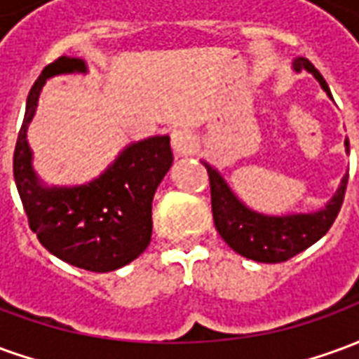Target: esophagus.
<instances>
[{
	"label": "esophagus",
	"instance_id": "34e87169",
	"mask_svg": "<svg viewBox=\"0 0 359 359\" xmlns=\"http://www.w3.org/2000/svg\"><path fill=\"white\" fill-rule=\"evenodd\" d=\"M171 148L177 156H190L196 149L194 134L188 128H177L171 133Z\"/></svg>",
	"mask_w": 359,
	"mask_h": 359
}]
</instances>
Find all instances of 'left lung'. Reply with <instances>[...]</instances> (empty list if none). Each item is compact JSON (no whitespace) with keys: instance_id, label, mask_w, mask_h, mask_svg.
Wrapping results in <instances>:
<instances>
[{"instance_id":"left-lung-1","label":"left lung","mask_w":359,"mask_h":359,"mask_svg":"<svg viewBox=\"0 0 359 359\" xmlns=\"http://www.w3.org/2000/svg\"><path fill=\"white\" fill-rule=\"evenodd\" d=\"M292 69L294 71L304 69L313 74L327 95L332 97L331 90L321 73L308 59L296 57L292 61ZM344 146H346V154H350L348 138L344 140ZM203 165L210 175L211 210H213V221H215L217 233L236 254L254 262H262V264L286 262L309 248L311 244H316L319 238H323L339 215L348 184L346 172L340 180L339 190L321 210L311 211V213L267 215L262 211L252 210L242 202L213 165L208 161H203Z\"/></svg>"}]
</instances>
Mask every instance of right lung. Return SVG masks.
<instances>
[{"label":"right lung","mask_w":359,"mask_h":359,"mask_svg":"<svg viewBox=\"0 0 359 359\" xmlns=\"http://www.w3.org/2000/svg\"><path fill=\"white\" fill-rule=\"evenodd\" d=\"M81 57H59L46 67L27 97L13 172L28 225L43 248L67 264L107 273L130 264L151 241V202L172 165L169 136L128 144L105 171L79 187H48L36 175L27 133L38 97L51 76L86 73Z\"/></svg>","instance_id":"obj_1"}]
</instances>
